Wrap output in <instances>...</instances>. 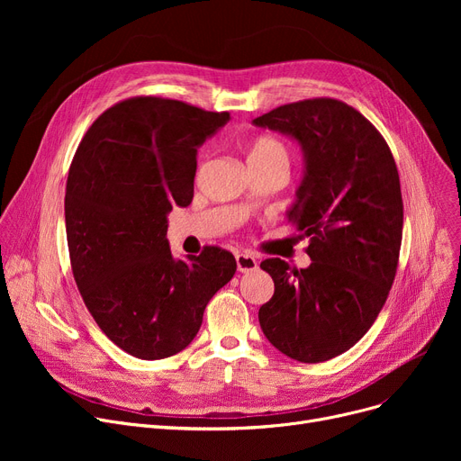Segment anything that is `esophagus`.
Listing matches in <instances>:
<instances>
[{
  "label": "esophagus",
  "instance_id": "34e87169",
  "mask_svg": "<svg viewBox=\"0 0 461 461\" xmlns=\"http://www.w3.org/2000/svg\"><path fill=\"white\" fill-rule=\"evenodd\" d=\"M235 261H237V271L239 273H252V271L258 269V259L250 254H237Z\"/></svg>",
  "mask_w": 461,
  "mask_h": 461
}]
</instances>
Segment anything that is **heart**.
Instances as JSON below:
<instances>
[{
  "mask_svg": "<svg viewBox=\"0 0 461 461\" xmlns=\"http://www.w3.org/2000/svg\"><path fill=\"white\" fill-rule=\"evenodd\" d=\"M289 153L285 143L275 136H256L249 145V164H280L287 167Z\"/></svg>",
  "mask_w": 461,
  "mask_h": 461,
  "instance_id": "heart-1",
  "label": "heart"
}]
</instances>
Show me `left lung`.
<instances>
[{"label":"left lung","instance_id":"obj_1","mask_svg":"<svg viewBox=\"0 0 461 461\" xmlns=\"http://www.w3.org/2000/svg\"><path fill=\"white\" fill-rule=\"evenodd\" d=\"M295 138L306 172L287 221L310 237L308 269L261 261L275 295L259 308L267 340L299 362L351 349L393 287L403 230L400 176L389 143L353 106L318 96L254 119Z\"/></svg>","mask_w":461,"mask_h":461}]
</instances>
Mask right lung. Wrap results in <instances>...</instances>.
Returning a JSON list of instances; mask_svg holds the SVG:
<instances>
[{"label":"right lung","instance_id":"obj_1","mask_svg":"<svg viewBox=\"0 0 461 461\" xmlns=\"http://www.w3.org/2000/svg\"><path fill=\"white\" fill-rule=\"evenodd\" d=\"M230 119L162 96H131L103 112L68 167L65 226L72 275L95 323L141 360L183 351L211 297L237 269L207 247L174 259L166 214L194 196L196 155Z\"/></svg>","mask_w":461,"mask_h":461}]
</instances>
